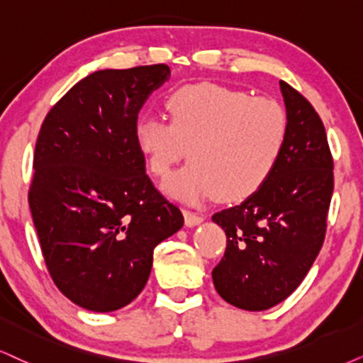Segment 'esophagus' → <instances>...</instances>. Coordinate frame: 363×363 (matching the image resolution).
Listing matches in <instances>:
<instances>
[{"mask_svg":"<svg viewBox=\"0 0 363 363\" xmlns=\"http://www.w3.org/2000/svg\"><path fill=\"white\" fill-rule=\"evenodd\" d=\"M184 219H186L187 228H194V226H197V224H201L204 221V216L199 213H192V211H184Z\"/></svg>","mask_w":363,"mask_h":363,"instance_id":"obj_1","label":"esophagus"}]
</instances>
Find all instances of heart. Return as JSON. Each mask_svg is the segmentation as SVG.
Returning a JSON list of instances; mask_svg holds the SVG:
<instances>
[{
	"mask_svg": "<svg viewBox=\"0 0 363 363\" xmlns=\"http://www.w3.org/2000/svg\"><path fill=\"white\" fill-rule=\"evenodd\" d=\"M166 105L171 123L140 117L134 139L157 177H166L187 149L189 166L164 182L174 199L196 204L219 192L240 201L272 176L288 137V116L277 100L197 84L174 91Z\"/></svg>",
	"mask_w": 363,
	"mask_h": 363,
	"instance_id": "heart-1",
	"label": "heart"
}]
</instances>
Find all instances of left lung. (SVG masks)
I'll use <instances>...</instances> for the list:
<instances>
[{
	"label": "left lung",
	"instance_id": "8db88e82",
	"mask_svg": "<svg viewBox=\"0 0 363 363\" xmlns=\"http://www.w3.org/2000/svg\"><path fill=\"white\" fill-rule=\"evenodd\" d=\"M288 116L283 154L268 181L213 221L226 253L213 269L216 291L236 308L263 311L300 286L322 250L333 192V160L318 113L279 80Z\"/></svg>",
	"mask_w": 363,
	"mask_h": 363
}]
</instances>
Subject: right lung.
<instances>
[{
	"label": "right lung",
	"mask_w": 363,
	"mask_h": 363,
	"mask_svg": "<svg viewBox=\"0 0 363 363\" xmlns=\"http://www.w3.org/2000/svg\"><path fill=\"white\" fill-rule=\"evenodd\" d=\"M171 79L167 65L90 73L40 128L30 209L58 290L107 313L139 296L154 247L184 224L155 189L134 127L145 100Z\"/></svg>",
	"instance_id": "1"
}]
</instances>
